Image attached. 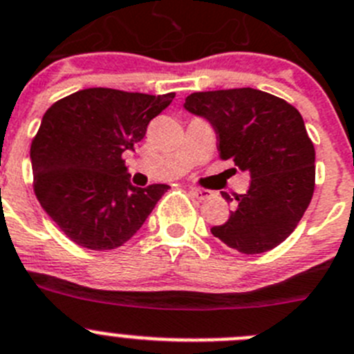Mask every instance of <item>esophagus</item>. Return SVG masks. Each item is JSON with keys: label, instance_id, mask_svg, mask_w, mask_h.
Segmentation results:
<instances>
[{"label": "esophagus", "instance_id": "esophagus-1", "mask_svg": "<svg viewBox=\"0 0 354 354\" xmlns=\"http://www.w3.org/2000/svg\"><path fill=\"white\" fill-rule=\"evenodd\" d=\"M189 193H191V196L196 198V200H207V198H210V191H207V189H198V187H191Z\"/></svg>", "mask_w": 354, "mask_h": 354}]
</instances>
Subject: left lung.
Returning a JSON list of instances; mask_svg holds the SVG:
<instances>
[{
    "label": "left lung",
    "instance_id": "obj_1",
    "mask_svg": "<svg viewBox=\"0 0 354 354\" xmlns=\"http://www.w3.org/2000/svg\"><path fill=\"white\" fill-rule=\"evenodd\" d=\"M184 109L214 127L218 156L233 160L252 179L212 234L247 255L278 247L297 227L315 191V146L301 113L255 88L191 93Z\"/></svg>",
    "mask_w": 354,
    "mask_h": 354
}]
</instances>
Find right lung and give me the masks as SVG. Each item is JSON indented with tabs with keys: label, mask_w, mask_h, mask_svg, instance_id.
Returning a JSON list of instances; mask_svg holds the SVG:
<instances>
[{
	"label": "right lung",
	"mask_w": 354,
	"mask_h": 354,
	"mask_svg": "<svg viewBox=\"0 0 354 354\" xmlns=\"http://www.w3.org/2000/svg\"><path fill=\"white\" fill-rule=\"evenodd\" d=\"M174 97L86 88L46 111L31 144L35 193L74 243L113 250L142 227L168 186H133L121 154Z\"/></svg>",
	"instance_id": "1"
}]
</instances>
